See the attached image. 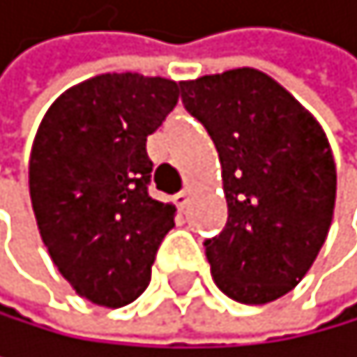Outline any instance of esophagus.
Returning a JSON list of instances; mask_svg holds the SVG:
<instances>
[{"mask_svg": "<svg viewBox=\"0 0 357 357\" xmlns=\"http://www.w3.org/2000/svg\"><path fill=\"white\" fill-rule=\"evenodd\" d=\"M174 203L178 206V210H185V208H188V203H190V190L185 188L183 192H178L176 197H174Z\"/></svg>", "mask_w": 357, "mask_h": 357, "instance_id": "esophagus-1", "label": "esophagus"}]
</instances>
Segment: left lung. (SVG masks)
Instances as JSON below:
<instances>
[{
  "instance_id": "8db88e82",
  "label": "left lung",
  "mask_w": 357,
  "mask_h": 357,
  "mask_svg": "<svg viewBox=\"0 0 357 357\" xmlns=\"http://www.w3.org/2000/svg\"><path fill=\"white\" fill-rule=\"evenodd\" d=\"M221 163L228 221L206 241L212 280L234 302L268 304L302 282L326 241L335 160L322 125L259 69L181 82Z\"/></svg>"
}]
</instances>
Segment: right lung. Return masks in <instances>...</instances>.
<instances>
[{
  "instance_id": "add662e5",
  "label": "right lung",
  "mask_w": 357,
  "mask_h": 357,
  "mask_svg": "<svg viewBox=\"0 0 357 357\" xmlns=\"http://www.w3.org/2000/svg\"><path fill=\"white\" fill-rule=\"evenodd\" d=\"M181 82L100 73L44 114L29 160L40 237L73 291L118 308L147 288L176 208L147 194V136L178 102Z\"/></svg>"
}]
</instances>
